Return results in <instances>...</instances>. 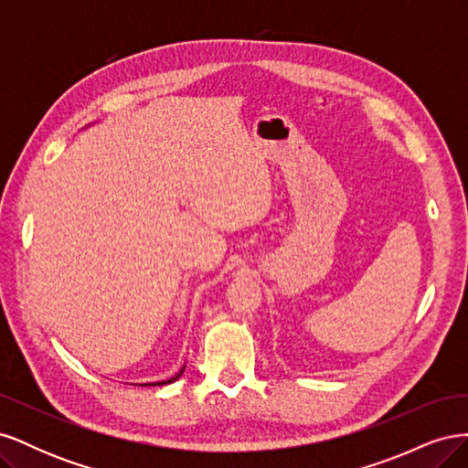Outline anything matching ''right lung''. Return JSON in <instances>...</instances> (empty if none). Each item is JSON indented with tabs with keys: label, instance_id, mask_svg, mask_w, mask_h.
<instances>
[{
	"label": "right lung",
	"instance_id": "add662e5",
	"mask_svg": "<svg viewBox=\"0 0 468 468\" xmlns=\"http://www.w3.org/2000/svg\"><path fill=\"white\" fill-rule=\"evenodd\" d=\"M183 371H186V365H183L181 369H179V373H176L174 377H169V378H165V380H155V382H138V387H162V385H169V382L177 380V378L183 375Z\"/></svg>",
	"mask_w": 468,
	"mask_h": 468
}]
</instances>
